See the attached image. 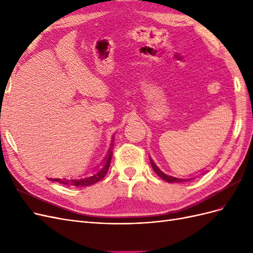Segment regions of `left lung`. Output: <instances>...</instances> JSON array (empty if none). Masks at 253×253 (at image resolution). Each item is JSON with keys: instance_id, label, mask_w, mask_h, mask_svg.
<instances>
[{"instance_id": "1", "label": "left lung", "mask_w": 253, "mask_h": 253, "mask_svg": "<svg viewBox=\"0 0 253 253\" xmlns=\"http://www.w3.org/2000/svg\"><path fill=\"white\" fill-rule=\"evenodd\" d=\"M150 163H151V166H152V169H153L154 172H156L161 178H163V180L168 182V183H183V182H188V181L193 180V178H194L195 176H197V175H195V176H190V177H188V178H186V177H185V178H181V177L171 176V175H168V174L163 172V171H162L156 164H154V162L152 161L151 158H150Z\"/></svg>"}]
</instances>
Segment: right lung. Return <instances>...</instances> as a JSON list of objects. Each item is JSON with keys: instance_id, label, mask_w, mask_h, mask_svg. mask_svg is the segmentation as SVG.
Segmentation results:
<instances>
[{"instance_id": "right-lung-1", "label": "right lung", "mask_w": 253, "mask_h": 253, "mask_svg": "<svg viewBox=\"0 0 253 253\" xmlns=\"http://www.w3.org/2000/svg\"><path fill=\"white\" fill-rule=\"evenodd\" d=\"M113 140L115 137L112 136V143H111V147L108 150L107 156L104 159L103 162V166L101 168H99V170H96L95 172H93L92 174H89L87 176L81 177V178H67V177H63V178H48V180L51 182H58L61 183L63 185H68V186H77V187H85V186H91L95 183H97L99 181H101L102 178L106 175L108 171V168L110 166V162H111V158H112V146H113Z\"/></svg>"}]
</instances>
